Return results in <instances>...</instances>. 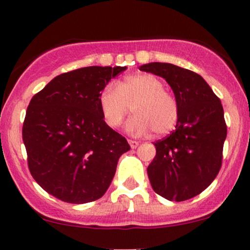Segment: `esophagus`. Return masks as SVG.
Listing matches in <instances>:
<instances>
[{
    "instance_id": "obj_1",
    "label": "esophagus",
    "mask_w": 250,
    "mask_h": 250,
    "mask_svg": "<svg viewBox=\"0 0 250 250\" xmlns=\"http://www.w3.org/2000/svg\"><path fill=\"white\" fill-rule=\"evenodd\" d=\"M128 142H129V145H130L131 149H135V148H137V146H139V142H137V141H135V140H128Z\"/></svg>"
}]
</instances>
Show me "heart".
<instances>
[{"instance_id":"1","label":"heart","mask_w":250,"mask_h":250,"mask_svg":"<svg viewBox=\"0 0 250 250\" xmlns=\"http://www.w3.org/2000/svg\"><path fill=\"white\" fill-rule=\"evenodd\" d=\"M103 120L110 128H119L130 114L127 129L134 134H145L151 129L155 135L171 131L179 120V102L165 90V84L151 74L125 76L117 87L108 85L100 95Z\"/></svg>"}]
</instances>
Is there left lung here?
<instances>
[{
	"label": "left lung",
	"instance_id": "obj_1",
	"mask_svg": "<svg viewBox=\"0 0 250 250\" xmlns=\"http://www.w3.org/2000/svg\"><path fill=\"white\" fill-rule=\"evenodd\" d=\"M140 70L161 76L179 102L175 130L154 143L148 166L154 191L169 201H186L202 193L222 166L227 125L220 99L194 71L171 63L153 62Z\"/></svg>",
	"mask_w": 250,
	"mask_h": 250
}]
</instances>
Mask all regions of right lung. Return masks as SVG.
I'll return each instance as SVG.
<instances>
[{
  "mask_svg": "<svg viewBox=\"0 0 250 250\" xmlns=\"http://www.w3.org/2000/svg\"><path fill=\"white\" fill-rule=\"evenodd\" d=\"M125 67H85L56 76L31 99L22 139L34 180L56 199L93 202L104 195L127 140L103 120L100 95Z\"/></svg>",
  "mask_w": 250,
  "mask_h": 250,
  "instance_id": "obj_1",
  "label": "right lung"
}]
</instances>
